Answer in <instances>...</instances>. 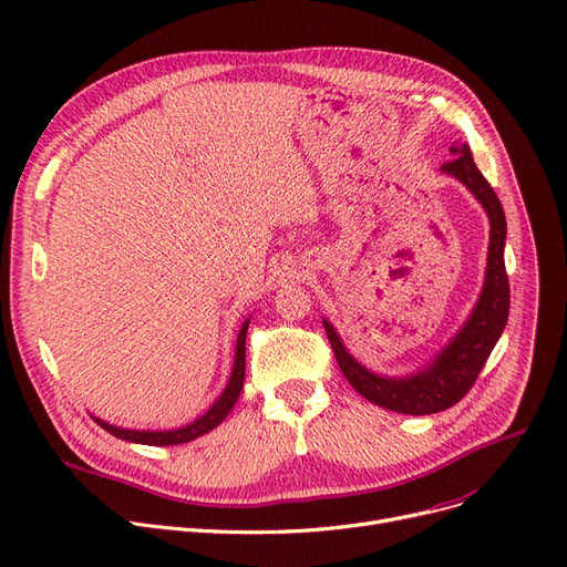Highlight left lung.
Listing matches in <instances>:
<instances>
[{
  "mask_svg": "<svg viewBox=\"0 0 567 567\" xmlns=\"http://www.w3.org/2000/svg\"><path fill=\"white\" fill-rule=\"evenodd\" d=\"M451 155L453 159H449L442 166V172L455 176L457 181L467 185L489 217L485 286L467 324L457 331V337L440 352V357L432 361L425 371L405 380H389L365 371L361 363H357L343 348L334 327L324 320L327 339L331 343V350L337 354L346 380L365 398V401L386 408L391 412L414 416L444 412L470 393V389L474 386L483 371L489 352L494 350L498 337H502L511 309V284L504 262L506 215L502 202H498L496 192L478 172L467 144L451 146Z\"/></svg>",
  "mask_w": 567,
  "mask_h": 567,
  "instance_id": "8db88e82",
  "label": "left lung"
}]
</instances>
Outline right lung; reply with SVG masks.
<instances>
[{
    "label": "right lung",
    "mask_w": 567,
    "mask_h": 567,
    "mask_svg": "<svg viewBox=\"0 0 567 567\" xmlns=\"http://www.w3.org/2000/svg\"><path fill=\"white\" fill-rule=\"evenodd\" d=\"M247 327H249V320L243 324L240 334H238V348H236V363H233V373H230V380L224 389V393L217 398V403L202 416L196 419L194 423L185 425V427H178V430H164V432H148V430H123V427H116V425H110L105 421L95 419V423L100 427H105L110 435L118 437V440H125V442H135V444H148V446H172V444H185V442H192L196 437L206 435V432H210L213 427H217L226 414L233 410V405H236L238 395L243 391V382H245V341H247Z\"/></svg>",
    "instance_id": "right-lung-1"
}]
</instances>
